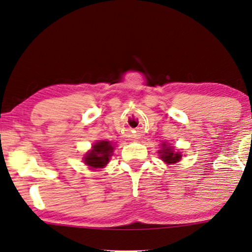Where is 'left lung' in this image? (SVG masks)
Wrapping results in <instances>:
<instances>
[{
  "instance_id": "8db88e82",
  "label": "left lung",
  "mask_w": 252,
  "mask_h": 252,
  "mask_svg": "<svg viewBox=\"0 0 252 252\" xmlns=\"http://www.w3.org/2000/svg\"><path fill=\"white\" fill-rule=\"evenodd\" d=\"M160 145H162V150L158 151L159 157L166 164H174V163H177L182 158L180 151H175V149L170 144L163 143Z\"/></svg>"
}]
</instances>
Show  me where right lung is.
Segmentation results:
<instances>
[{"mask_svg": "<svg viewBox=\"0 0 252 252\" xmlns=\"http://www.w3.org/2000/svg\"><path fill=\"white\" fill-rule=\"evenodd\" d=\"M114 145L108 141H98L93 145V149L83 157L84 163L93 169H102L108 164L113 155Z\"/></svg>", "mask_w": 252, "mask_h": 252, "instance_id": "add662e5", "label": "right lung"}]
</instances>
